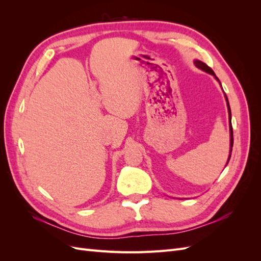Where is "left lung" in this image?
Returning <instances> with one entry per match:
<instances>
[{
  "mask_svg": "<svg viewBox=\"0 0 261 261\" xmlns=\"http://www.w3.org/2000/svg\"><path fill=\"white\" fill-rule=\"evenodd\" d=\"M194 64H195V66L196 67H198V68H200L201 70H203V72H207L208 74H211L212 76H215V78L216 80L219 82V80H218V77L216 76V74H215V72H213V70L206 64V63H203V62H201V61H199V60H195L194 61ZM220 83V82H219ZM220 85H221V83H220ZM224 96H225V100H226V105H227V111H228V121H230V137H231V139H230V155H228V160H227V162H226V164L228 163V161H230V158H231V152H232V147H233V128H232V123H231V108H230V103H228V100H227V97H226V94L224 93Z\"/></svg>",
  "mask_w": 261,
  "mask_h": 261,
  "instance_id": "left-lung-1",
  "label": "left lung"
}]
</instances>
